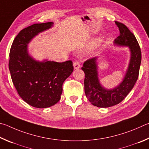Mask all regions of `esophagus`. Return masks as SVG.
I'll return each mask as SVG.
<instances>
[{
    "mask_svg": "<svg viewBox=\"0 0 149 149\" xmlns=\"http://www.w3.org/2000/svg\"><path fill=\"white\" fill-rule=\"evenodd\" d=\"M73 67H74V69H79L80 68V62L79 61H76L74 62V63H73Z\"/></svg>",
    "mask_w": 149,
    "mask_h": 149,
    "instance_id": "1",
    "label": "esophagus"
}]
</instances>
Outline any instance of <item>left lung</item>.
I'll return each mask as SVG.
<instances>
[{
	"label": "left lung",
	"mask_w": 149,
	"mask_h": 149,
	"mask_svg": "<svg viewBox=\"0 0 149 149\" xmlns=\"http://www.w3.org/2000/svg\"><path fill=\"white\" fill-rule=\"evenodd\" d=\"M120 35L114 40L116 45L128 46L131 57L126 75L120 85L112 90H107L101 85L97 74V57L84 63L82 69L85 73L84 91L90 102L97 107L107 108L116 105L124 100L134 88L139 77L141 52L135 35L126 25L115 22Z\"/></svg>",
	"instance_id": "8db88e82"
}]
</instances>
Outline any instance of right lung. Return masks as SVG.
<instances>
[{
	"mask_svg": "<svg viewBox=\"0 0 149 149\" xmlns=\"http://www.w3.org/2000/svg\"><path fill=\"white\" fill-rule=\"evenodd\" d=\"M52 22L35 23L15 36L10 51L9 70L14 86L22 100L36 108L54 105L61 98L62 86L73 71L72 62L37 61L29 55L27 44Z\"/></svg>",
	"mask_w": 149,
	"mask_h": 149,
	"instance_id": "right-lung-1",
	"label": "right lung"
}]
</instances>
